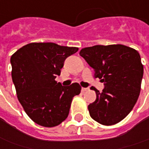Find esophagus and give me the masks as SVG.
Wrapping results in <instances>:
<instances>
[{"instance_id": "obj_1", "label": "esophagus", "mask_w": 149, "mask_h": 149, "mask_svg": "<svg viewBox=\"0 0 149 149\" xmlns=\"http://www.w3.org/2000/svg\"><path fill=\"white\" fill-rule=\"evenodd\" d=\"M88 90H89L88 87H81V91H82V92H85V91H86Z\"/></svg>"}]
</instances>
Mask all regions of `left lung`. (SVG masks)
Returning <instances> with one entry per match:
<instances>
[{"mask_svg": "<svg viewBox=\"0 0 149 149\" xmlns=\"http://www.w3.org/2000/svg\"><path fill=\"white\" fill-rule=\"evenodd\" d=\"M80 55L105 86L102 92L91 89L96 99L88 105L91 117L103 125H116L130 113L139 98L143 75L140 55L122 44L84 48Z\"/></svg>", "mask_w": 149, "mask_h": 149, "instance_id": "left-lung-1", "label": "left lung"}]
</instances>
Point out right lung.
<instances>
[{
    "label": "right lung",
    "instance_id": "obj_1",
    "mask_svg": "<svg viewBox=\"0 0 149 149\" xmlns=\"http://www.w3.org/2000/svg\"><path fill=\"white\" fill-rule=\"evenodd\" d=\"M77 51L78 48L54 43H31L11 56V76L19 101L39 125H60L68 116L72 98L80 94L78 83L63 86L55 81L65 59Z\"/></svg>",
    "mask_w": 149,
    "mask_h": 149
}]
</instances>
